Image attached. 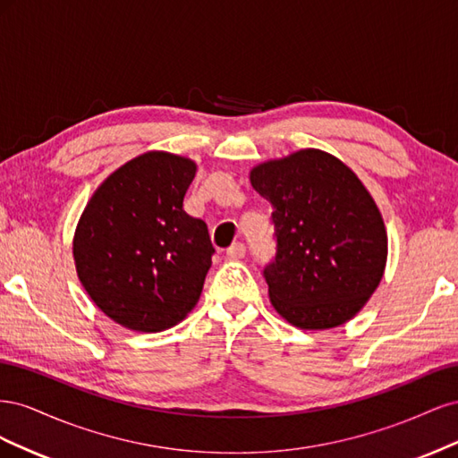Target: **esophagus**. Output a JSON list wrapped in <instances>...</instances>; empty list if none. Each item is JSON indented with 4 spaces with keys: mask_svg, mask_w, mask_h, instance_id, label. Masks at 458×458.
Wrapping results in <instances>:
<instances>
[{
    "mask_svg": "<svg viewBox=\"0 0 458 458\" xmlns=\"http://www.w3.org/2000/svg\"><path fill=\"white\" fill-rule=\"evenodd\" d=\"M246 256V246L242 242H233L227 248V258L229 259H242Z\"/></svg>",
    "mask_w": 458,
    "mask_h": 458,
    "instance_id": "34e87169",
    "label": "esophagus"
}]
</instances>
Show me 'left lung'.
<instances>
[{"label":"left lung","instance_id":"left-lung-1","mask_svg":"<svg viewBox=\"0 0 458 458\" xmlns=\"http://www.w3.org/2000/svg\"><path fill=\"white\" fill-rule=\"evenodd\" d=\"M250 182L273 206L276 252L263 267L273 308L303 330L350 321L377 290L387 256L369 191L317 148L259 164Z\"/></svg>","mask_w":458,"mask_h":458}]
</instances>
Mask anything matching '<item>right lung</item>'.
<instances>
[{
  "label": "right lung",
  "instance_id": "add662e5",
  "mask_svg": "<svg viewBox=\"0 0 458 458\" xmlns=\"http://www.w3.org/2000/svg\"><path fill=\"white\" fill-rule=\"evenodd\" d=\"M197 165L145 152L95 191L74 237L86 293L118 325L160 332L197 306L214 246L202 219L183 210Z\"/></svg>",
  "mask_w": 458,
  "mask_h": 458
}]
</instances>
